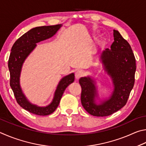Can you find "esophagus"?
<instances>
[{"mask_svg": "<svg viewBox=\"0 0 146 146\" xmlns=\"http://www.w3.org/2000/svg\"><path fill=\"white\" fill-rule=\"evenodd\" d=\"M84 74V71L82 70H76L75 76L76 79H79L80 77H81Z\"/></svg>", "mask_w": 146, "mask_h": 146, "instance_id": "1", "label": "esophagus"}]
</instances>
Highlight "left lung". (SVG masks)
Listing matches in <instances>:
<instances>
[{
	"label": "left lung",
	"instance_id": "obj_1",
	"mask_svg": "<svg viewBox=\"0 0 146 146\" xmlns=\"http://www.w3.org/2000/svg\"><path fill=\"white\" fill-rule=\"evenodd\" d=\"M114 42L110 48L101 54L104 70L110 76L113 91L108 99L96 104L98 96L95 82L90 77L80 79L81 101L83 108L92 115L105 117L113 114L126 105L135 83L136 60L129 43L118 31L113 30Z\"/></svg>",
	"mask_w": 146,
	"mask_h": 146
}]
</instances>
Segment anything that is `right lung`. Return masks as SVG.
<instances>
[{"label":"right lung","mask_w":146,"mask_h":146,"mask_svg":"<svg viewBox=\"0 0 146 146\" xmlns=\"http://www.w3.org/2000/svg\"><path fill=\"white\" fill-rule=\"evenodd\" d=\"M61 26V24H58L33 28L15 42L10 53L8 60L10 86L17 102L25 110L38 115H48L55 111L66 88L74 81V74L72 73L61 79L56 88L52 103L49 105L40 107L31 103L22 92L20 85L22 65L29 54L34 50L37 43L53 36Z\"/></svg>","instance_id":"add662e5"}]
</instances>
